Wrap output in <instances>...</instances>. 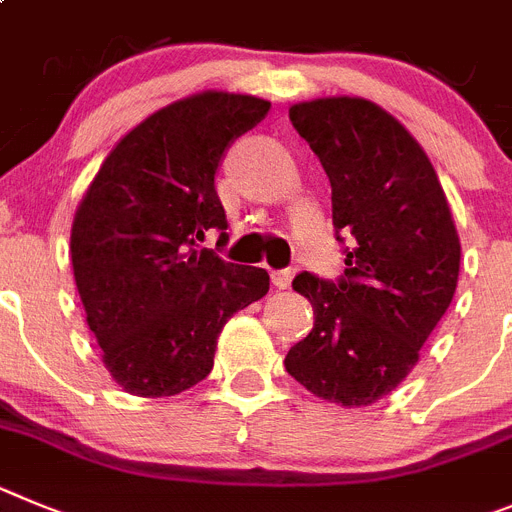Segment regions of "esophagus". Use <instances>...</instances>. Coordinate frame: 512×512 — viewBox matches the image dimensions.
I'll return each mask as SVG.
<instances>
[{"instance_id":"esophagus-1","label":"esophagus","mask_w":512,"mask_h":512,"mask_svg":"<svg viewBox=\"0 0 512 512\" xmlns=\"http://www.w3.org/2000/svg\"><path fill=\"white\" fill-rule=\"evenodd\" d=\"M290 283H293V270H290V267H285V270H275L273 273L275 288L285 290V288H290Z\"/></svg>"}]
</instances>
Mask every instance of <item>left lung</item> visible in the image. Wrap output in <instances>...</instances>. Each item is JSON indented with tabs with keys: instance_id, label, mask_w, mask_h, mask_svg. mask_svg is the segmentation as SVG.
<instances>
[{
	"instance_id": "1",
	"label": "left lung",
	"mask_w": 512,
	"mask_h": 512,
	"mask_svg": "<svg viewBox=\"0 0 512 512\" xmlns=\"http://www.w3.org/2000/svg\"><path fill=\"white\" fill-rule=\"evenodd\" d=\"M331 183L344 275L298 273L293 290L316 321L285 354V370L313 395L370 405L416 367L459 280L457 227L436 170L411 132L367 99L334 96L290 107Z\"/></svg>"
}]
</instances>
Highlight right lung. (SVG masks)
<instances>
[{
	"mask_svg": "<svg viewBox=\"0 0 512 512\" xmlns=\"http://www.w3.org/2000/svg\"><path fill=\"white\" fill-rule=\"evenodd\" d=\"M270 112L245 94L188 96L124 135L96 173L71 229V260L104 365L127 393L178 395L214 367L216 339L270 288L262 267L206 250L227 214L214 178L239 135Z\"/></svg>",
	"mask_w": 512,
	"mask_h": 512,
	"instance_id": "right-lung-1",
	"label": "right lung"
}]
</instances>
